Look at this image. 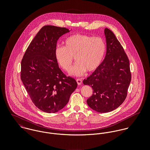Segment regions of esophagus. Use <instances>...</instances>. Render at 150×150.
Instances as JSON below:
<instances>
[{"label": "esophagus", "mask_w": 150, "mask_h": 150, "mask_svg": "<svg viewBox=\"0 0 150 150\" xmlns=\"http://www.w3.org/2000/svg\"><path fill=\"white\" fill-rule=\"evenodd\" d=\"M76 81H77L78 85H81L82 84V80L81 79H77L76 80Z\"/></svg>", "instance_id": "esophagus-1"}]
</instances>
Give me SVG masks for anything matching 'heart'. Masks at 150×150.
Wrapping results in <instances>:
<instances>
[{
    "label": "heart",
    "instance_id": "obj_1",
    "mask_svg": "<svg viewBox=\"0 0 150 150\" xmlns=\"http://www.w3.org/2000/svg\"><path fill=\"white\" fill-rule=\"evenodd\" d=\"M106 51L105 41L101 37L76 34L64 40V47L57 46L54 55L58 64L66 71L71 69L74 57L77 62L70 73L79 76L86 71L95 70L102 63Z\"/></svg>",
    "mask_w": 150,
    "mask_h": 150
}]
</instances>
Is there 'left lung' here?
<instances>
[{"label":"left lung","instance_id":"1","mask_svg":"<svg viewBox=\"0 0 150 150\" xmlns=\"http://www.w3.org/2000/svg\"><path fill=\"white\" fill-rule=\"evenodd\" d=\"M106 54L103 62L83 80L91 86L93 94L88 105L99 112H110L125 100L131 81L129 61L121 43L113 32L105 28Z\"/></svg>","mask_w":150,"mask_h":150}]
</instances>
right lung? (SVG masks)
Instances as JSON below:
<instances>
[{"label":"right lung","instance_id":"1","mask_svg":"<svg viewBox=\"0 0 150 150\" xmlns=\"http://www.w3.org/2000/svg\"><path fill=\"white\" fill-rule=\"evenodd\" d=\"M70 30L45 25L26 49L21 61V79L34 105L45 112L54 113L68 103L77 88L76 81L59 69L54 50L59 38Z\"/></svg>","mask_w":150,"mask_h":150}]
</instances>
